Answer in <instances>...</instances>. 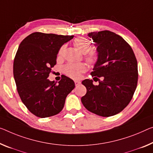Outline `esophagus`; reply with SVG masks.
<instances>
[{"mask_svg":"<svg viewBox=\"0 0 153 153\" xmlns=\"http://www.w3.org/2000/svg\"><path fill=\"white\" fill-rule=\"evenodd\" d=\"M74 83H75V85L77 86V85H79V84H81V81H77V80H75V81H74Z\"/></svg>","mask_w":153,"mask_h":153,"instance_id":"34e87169","label":"esophagus"}]
</instances>
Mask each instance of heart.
Listing matches in <instances>:
<instances>
[{"label": "heart", "mask_w": 153, "mask_h": 153, "mask_svg": "<svg viewBox=\"0 0 153 153\" xmlns=\"http://www.w3.org/2000/svg\"><path fill=\"white\" fill-rule=\"evenodd\" d=\"M74 45L83 54L88 53L91 48V42L85 37H77L74 40ZM65 50V46L61 47L58 53L59 57H62ZM86 60L90 64H94L97 61V55L94 52L91 51L86 56ZM86 65L83 63H68L63 68L64 73L72 79H79L81 74L86 71Z\"/></svg>", "instance_id": "obj_1"}]
</instances>
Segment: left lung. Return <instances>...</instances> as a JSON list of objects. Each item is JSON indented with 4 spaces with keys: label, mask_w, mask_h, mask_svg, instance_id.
<instances>
[{
    "label": "left lung",
    "mask_w": 153,
    "mask_h": 153,
    "mask_svg": "<svg viewBox=\"0 0 153 153\" xmlns=\"http://www.w3.org/2000/svg\"><path fill=\"white\" fill-rule=\"evenodd\" d=\"M88 36L95 43L98 53L91 75L102 77V81H98V85H94L92 80L82 81L87 93L81 102L88 111L98 116H114L127 106L137 88V59L130 45L114 32L102 30ZM97 77L94 78L98 81Z\"/></svg>",
    "instance_id": "left-lung-1"
}]
</instances>
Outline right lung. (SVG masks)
<instances>
[{
  "label": "right lung",
  "instance_id": "1",
  "mask_svg": "<svg viewBox=\"0 0 153 153\" xmlns=\"http://www.w3.org/2000/svg\"><path fill=\"white\" fill-rule=\"evenodd\" d=\"M73 37L36 32L18 47L13 62L14 79L22 102L35 116L47 117L59 114L74 88V82L66 76L58 84L47 79L57 63L60 48Z\"/></svg>",
  "mask_w": 153,
  "mask_h": 153
}]
</instances>
